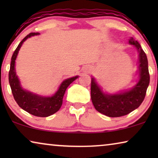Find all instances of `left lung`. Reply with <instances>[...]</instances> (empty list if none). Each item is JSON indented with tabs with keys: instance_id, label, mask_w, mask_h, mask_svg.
I'll return each instance as SVG.
<instances>
[{
	"instance_id": "obj_1",
	"label": "left lung",
	"mask_w": 158,
	"mask_h": 158,
	"mask_svg": "<svg viewBox=\"0 0 158 158\" xmlns=\"http://www.w3.org/2000/svg\"><path fill=\"white\" fill-rule=\"evenodd\" d=\"M129 44L135 45L139 53V80L129 91L107 95L101 91L94 78L90 83L91 100L95 109L109 117H119L131 113L141 105L150 83V73L147 55L137 41L130 39Z\"/></svg>"
}]
</instances>
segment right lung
<instances>
[{"label": "right lung", "mask_w": 158, "mask_h": 158, "mask_svg": "<svg viewBox=\"0 0 158 158\" xmlns=\"http://www.w3.org/2000/svg\"><path fill=\"white\" fill-rule=\"evenodd\" d=\"M38 34H40L37 32L28 34L23 39V40L19 43L17 48L15 49L11 57V62H10L8 81H9L10 86L15 101L21 109L34 116L47 117L59 111L62 104V99H63L67 88L75 79L77 78L78 76L71 77V78L64 81L56 94L52 97H42L21 88L18 77L16 75V72H15V60L23 42L30 36L38 35Z\"/></svg>", "instance_id": "add662e5"}]
</instances>
